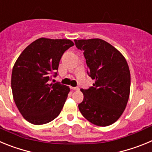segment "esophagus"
Here are the masks:
<instances>
[{
  "label": "esophagus",
  "instance_id": "esophagus-1",
  "mask_svg": "<svg viewBox=\"0 0 152 152\" xmlns=\"http://www.w3.org/2000/svg\"><path fill=\"white\" fill-rule=\"evenodd\" d=\"M70 88L72 90H79V87H70Z\"/></svg>",
  "mask_w": 152,
  "mask_h": 152
}]
</instances>
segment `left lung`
Returning <instances> with one entry per match:
<instances>
[{
    "mask_svg": "<svg viewBox=\"0 0 152 152\" xmlns=\"http://www.w3.org/2000/svg\"><path fill=\"white\" fill-rule=\"evenodd\" d=\"M83 50L88 76L95 82L82 88L83 101L78 105L83 117L91 124L107 126L124 113L130 92V72L125 57L108 42L100 39L74 40Z\"/></svg>",
    "mask_w": 152,
    "mask_h": 152,
    "instance_id": "8db88e82",
    "label": "left lung"
}]
</instances>
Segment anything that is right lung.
I'll use <instances>...</instances> for the list:
<instances>
[{
  "label": "right lung",
  "mask_w": 152,
  "mask_h": 152,
  "mask_svg": "<svg viewBox=\"0 0 152 152\" xmlns=\"http://www.w3.org/2000/svg\"><path fill=\"white\" fill-rule=\"evenodd\" d=\"M74 43L69 39L41 38L27 46L13 67V100L23 117L35 125L52 121L59 115L69 92V86L49 83L64 53Z\"/></svg>",
  "instance_id": "right-lung-1"
}]
</instances>
